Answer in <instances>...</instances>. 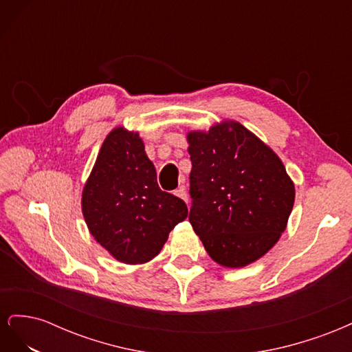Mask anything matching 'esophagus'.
<instances>
[{
	"label": "esophagus",
	"instance_id": "obj_1",
	"mask_svg": "<svg viewBox=\"0 0 352 352\" xmlns=\"http://www.w3.org/2000/svg\"><path fill=\"white\" fill-rule=\"evenodd\" d=\"M175 195L179 197V198H182L184 201L188 202V195H186V189H185V185H184V184L180 185V186L175 190Z\"/></svg>",
	"mask_w": 352,
	"mask_h": 352
}]
</instances>
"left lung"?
<instances>
[{"label":"left lung","instance_id":"obj_1","mask_svg":"<svg viewBox=\"0 0 352 352\" xmlns=\"http://www.w3.org/2000/svg\"><path fill=\"white\" fill-rule=\"evenodd\" d=\"M189 221L210 257L245 267L274 247L295 201L282 160L235 120L188 132Z\"/></svg>","mask_w":352,"mask_h":352}]
</instances>
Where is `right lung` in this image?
Segmentation results:
<instances>
[{
	"label": "right lung",
	"mask_w": 352,
	"mask_h": 352,
	"mask_svg": "<svg viewBox=\"0 0 352 352\" xmlns=\"http://www.w3.org/2000/svg\"><path fill=\"white\" fill-rule=\"evenodd\" d=\"M82 212L91 235L117 261L144 264L188 217V207L158 188L140 133L119 126L104 140L83 186Z\"/></svg>",
	"instance_id": "right-lung-1"
}]
</instances>
